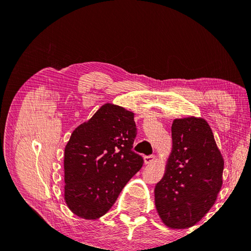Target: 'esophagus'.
Here are the masks:
<instances>
[{
  "instance_id": "esophagus-1",
  "label": "esophagus",
  "mask_w": 251,
  "mask_h": 251,
  "mask_svg": "<svg viewBox=\"0 0 251 251\" xmlns=\"http://www.w3.org/2000/svg\"><path fill=\"white\" fill-rule=\"evenodd\" d=\"M155 160H156V157H155L154 155H151V156H146V157H144V163H146V164H151V163H153Z\"/></svg>"
}]
</instances>
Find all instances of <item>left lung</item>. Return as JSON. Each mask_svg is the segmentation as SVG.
<instances>
[{
    "instance_id": "1",
    "label": "left lung",
    "mask_w": 251,
    "mask_h": 251,
    "mask_svg": "<svg viewBox=\"0 0 251 251\" xmlns=\"http://www.w3.org/2000/svg\"><path fill=\"white\" fill-rule=\"evenodd\" d=\"M172 139L164 176L155 186V205L166 226L184 229L198 223L215 204L224 160L203 118L175 119Z\"/></svg>"
}]
</instances>
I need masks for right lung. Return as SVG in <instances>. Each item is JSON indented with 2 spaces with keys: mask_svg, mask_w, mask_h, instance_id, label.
Listing matches in <instances>:
<instances>
[{
  "mask_svg": "<svg viewBox=\"0 0 251 251\" xmlns=\"http://www.w3.org/2000/svg\"><path fill=\"white\" fill-rule=\"evenodd\" d=\"M137 128L134 113L105 103L72 132L65 148V201L79 218L107 214L143 164L132 151Z\"/></svg>",
  "mask_w": 251,
  "mask_h": 251,
  "instance_id": "right-lung-1",
  "label": "right lung"
}]
</instances>
